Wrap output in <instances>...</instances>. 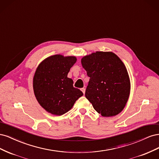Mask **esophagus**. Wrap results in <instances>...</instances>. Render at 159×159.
Instances as JSON below:
<instances>
[{"label": "esophagus", "mask_w": 159, "mask_h": 159, "mask_svg": "<svg viewBox=\"0 0 159 159\" xmlns=\"http://www.w3.org/2000/svg\"><path fill=\"white\" fill-rule=\"evenodd\" d=\"M81 90L82 91L83 93H84V94H85V88H81Z\"/></svg>", "instance_id": "obj_1"}]
</instances>
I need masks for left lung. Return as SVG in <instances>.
<instances>
[{
    "label": "left lung",
    "mask_w": 159,
    "mask_h": 159,
    "mask_svg": "<svg viewBox=\"0 0 159 159\" xmlns=\"http://www.w3.org/2000/svg\"><path fill=\"white\" fill-rule=\"evenodd\" d=\"M90 79L85 98L103 117H113L125 107L131 83L125 66L112 52H96L81 60Z\"/></svg>",
    "instance_id": "obj_1"
}]
</instances>
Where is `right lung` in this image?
<instances>
[{
  "label": "right lung",
  "instance_id": "1",
  "mask_svg": "<svg viewBox=\"0 0 159 159\" xmlns=\"http://www.w3.org/2000/svg\"><path fill=\"white\" fill-rule=\"evenodd\" d=\"M77 61L75 56L56 54L38 65L33 78V89L38 102L47 112L61 115L70 111L84 94L68 78Z\"/></svg>",
  "mask_w": 159,
  "mask_h": 159
}]
</instances>
